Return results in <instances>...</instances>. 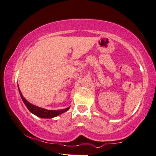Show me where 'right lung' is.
I'll return each mask as SVG.
<instances>
[{
	"mask_svg": "<svg viewBox=\"0 0 156 156\" xmlns=\"http://www.w3.org/2000/svg\"><path fill=\"white\" fill-rule=\"evenodd\" d=\"M18 88H19V94L21 97V99L23 101V103L27 107V109L29 110V112H31L32 114H34V115L37 116V117L40 118H47V119H50V118H53L57 117V116L60 115V114L64 113L69 110L70 109V106L66 109H60V110H47L46 109H43V108L39 107V106L33 105L32 104L29 103L26 98L23 97L22 94H21L20 89H19V86H18Z\"/></svg>",
	"mask_w": 156,
	"mask_h": 156,
	"instance_id": "obj_1",
	"label": "right lung"
}]
</instances>
